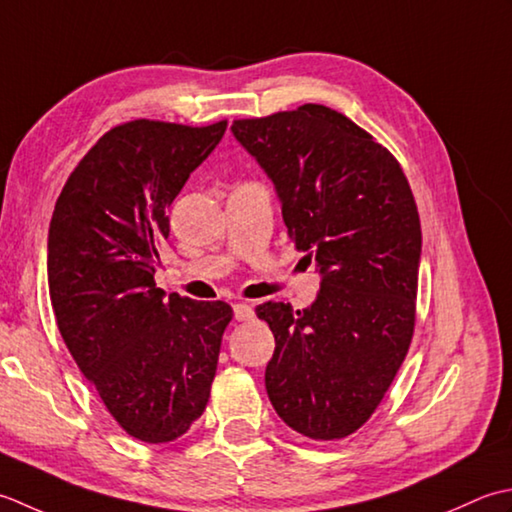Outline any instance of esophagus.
<instances>
[{"label":"esophagus","mask_w":512,"mask_h":512,"mask_svg":"<svg viewBox=\"0 0 512 512\" xmlns=\"http://www.w3.org/2000/svg\"><path fill=\"white\" fill-rule=\"evenodd\" d=\"M234 318L238 322L252 320L254 318V307L247 305V302H236V305H234Z\"/></svg>","instance_id":"esophagus-1"}]
</instances>
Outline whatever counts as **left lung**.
<instances>
[{"mask_svg": "<svg viewBox=\"0 0 512 512\" xmlns=\"http://www.w3.org/2000/svg\"><path fill=\"white\" fill-rule=\"evenodd\" d=\"M274 183L296 249L320 291L302 311L265 302L276 338L265 389L291 429L340 440L369 420L415 325L420 216L400 163L344 114L307 103L232 125Z\"/></svg>", "mask_w": 512, "mask_h": 512, "instance_id": "obj_1", "label": "left lung"}]
</instances>
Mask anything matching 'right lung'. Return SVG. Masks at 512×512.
<instances>
[{"mask_svg":"<svg viewBox=\"0 0 512 512\" xmlns=\"http://www.w3.org/2000/svg\"><path fill=\"white\" fill-rule=\"evenodd\" d=\"M227 121L190 128L117 125L61 190L48 229L57 327L121 429L161 444L183 435L210 400L232 307L156 287L168 207L221 143Z\"/></svg>","mask_w":512,"mask_h":512,"instance_id":"right-lung-1","label":"right lung"}]
</instances>
